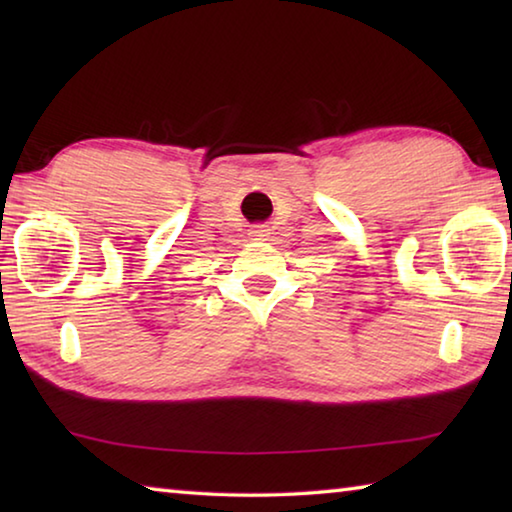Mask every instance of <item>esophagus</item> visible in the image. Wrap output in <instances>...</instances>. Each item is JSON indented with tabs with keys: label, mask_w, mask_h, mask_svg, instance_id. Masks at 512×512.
<instances>
[{
	"label": "esophagus",
	"mask_w": 512,
	"mask_h": 512,
	"mask_svg": "<svg viewBox=\"0 0 512 512\" xmlns=\"http://www.w3.org/2000/svg\"><path fill=\"white\" fill-rule=\"evenodd\" d=\"M248 235H250V239H253V241H266L271 232H268L266 225H253Z\"/></svg>",
	"instance_id": "34e87169"
}]
</instances>
